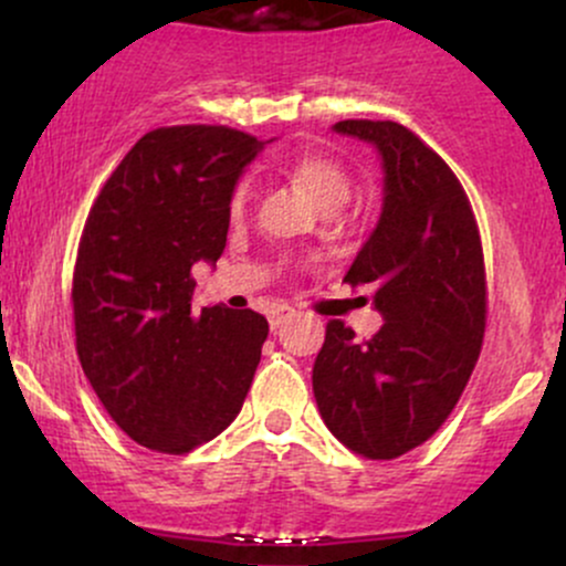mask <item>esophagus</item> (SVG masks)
Here are the masks:
<instances>
[{"instance_id": "esophagus-1", "label": "esophagus", "mask_w": 566, "mask_h": 566, "mask_svg": "<svg viewBox=\"0 0 566 566\" xmlns=\"http://www.w3.org/2000/svg\"><path fill=\"white\" fill-rule=\"evenodd\" d=\"M292 316H295V311L290 308V305H279V308H274L269 314V324H271V329H276V327H282L284 322L287 319H292Z\"/></svg>"}]
</instances>
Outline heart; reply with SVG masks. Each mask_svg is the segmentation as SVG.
<instances>
[{
    "mask_svg": "<svg viewBox=\"0 0 566 566\" xmlns=\"http://www.w3.org/2000/svg\"><path fill=\"white\" fill-rule=\"evenodd\" d=\"M276 170L290 178L297 188H303L324 212H333L343 207L350 197L348 172L335 159L324 157L319 151H295L290 157L276 161ZM250 201V186L242 180L231 193V216L242 218Z\"/></svg>",
    "mask_w": 566,
    "mask_h": 566,
    "instance_id": "obj_1",
    "label": "heart"
}]
</instances>
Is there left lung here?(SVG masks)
<instances>
[{"instance_id":"obj_1","label":"left lung","mask_w":566,"mask_h":566,"mask_svg":"<svg viewBox=\"0 0 566 566\" xmlns=\"http://www.w3.org/2000/svg\"><path fill=\"white\" fill-rule=\"evenodd\" d=\"M382 165L380 218L343 282L373 287L382 327L369 340L329 322L314 361L324 426L348 450L399 458L458 405L484 337V255L469 197L437 151L396 122L346 119Z\"/></svg>"}]
</instances>
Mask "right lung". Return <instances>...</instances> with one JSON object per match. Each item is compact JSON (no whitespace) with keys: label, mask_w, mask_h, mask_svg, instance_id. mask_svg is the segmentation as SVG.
<instances>
[{"label":"right lung","mask_w":566,"mask_h":566,"mask_svg":"<svg viewBox=\"0 0 566 566\" xmlns=\"http://www.w3.org/2000/svg\"><path fill=\"white\" fill-rule=\"evenodd\" d=\"M265 143L210 125L146 133L84 223L76 354L114 423L148 450L216 439L252 386L269 322L223 303L197 314L191 269L223 255L231 193Z\"/></svg>","instance_id":"right-lung-1"}]
</instances>
